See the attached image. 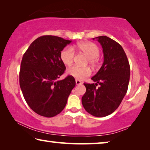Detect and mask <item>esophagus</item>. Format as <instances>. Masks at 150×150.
<instances>
[{"label":"esophagus","instance_id":"esophagus-1","mask_svg":"<svg viewBox=\"0 0 150 150\" xmlns=\"http://www.w3.org/2000/svg\"><path fill=\"white\" fill-rule=\"evenodd\" d=\"M75 83H76V85H81V84H82V82H81V81H79V80H78V79H76L75 80Z\"/></svg>","mask_w":150,"mask_h":150}]
</instances>
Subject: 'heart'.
Instances as JSON below:
<instances>
[{"label":"heart","mask_w":150,"mask_h":150,"mask_svg":"<svg viewBox=\"0 0 150 150\" xmlns=\"http://www.w3.org/2000/svg\"><path fill=\"white\" fill-rule=\"evenodd\" d=\"M75 47L83 52L88 57V63L95 66L97 63L98 57L100 55V50L97 45L93 42H85L79 43ZM60 57L65 65L69 66L73 63L75 57V50L72 46H67L61 52ZM89 67H81L77 65L72 66L67 69V74L78 80H83L91 75Z\"/></svg>","instance_id":"obj_1"}]
</instances>
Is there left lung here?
Masks as SVG:
<instances>
[{"mask_svg":"<svg viewBox=\"0 0 150 150\" xmlns=\"http://www.w3.org/2000/svg\"><path fill=\"white\" fill-rule=\"evenodd\" d=\"M96 38L102 45L104 62L91 78L95 84L84 83L86 92L82 97V104L91 115L104 117L118 108L126 94L130 67L126 53L118 42L105 35ZM98 84L100 86L96 88Z\"/></svg>","mask_w":150,"mask_h":150,"instance_id":"1","label":"left lung"}]
</instances>
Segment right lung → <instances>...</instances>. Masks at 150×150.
Wrapping results in <instances>:
<instances>
[{"label": "right lung", "mask_w": 150, "mask_h": 150, "mask_svg": "<svg viewBox=\"0 0 150 150\" xmlns=\"http://www.w3.org/2000/svg\"><path fill=\"white\" fill-rule=\"evenodd\" d=\"M71 42L54 35H42L33 42L22 57L19 82L28 105L35 113L50 118L62 112L75 86L68 75L57 80L66 69L60 54Z\"/></svg>", "instance_id": "obj_1"}]
</instances>
